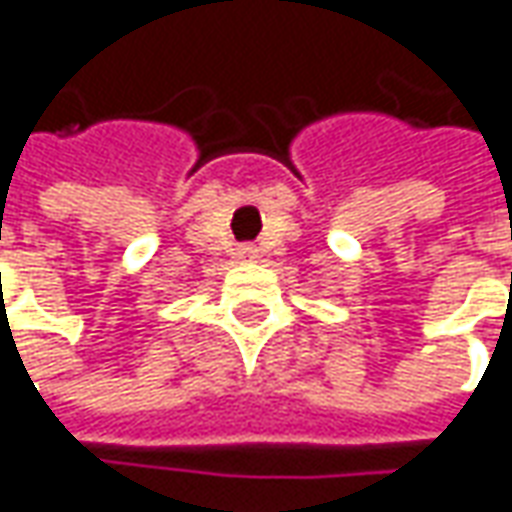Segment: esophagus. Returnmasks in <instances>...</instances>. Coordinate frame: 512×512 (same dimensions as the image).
<instances>
[{
	"label": "esophagus",
	"instance_id": "obj_1",
	"mask_svg": "<svg viewBox=\"0 0 512 512\" xmlns=\"http://www.w3.org/2000/svg\"><path fill=\"white\" fill-rule=\"evenodd\" d=\"M238 257L240 260H252V257H257V249L255 246H240Z\"/></svg>",
	"mask_w": 512,
	"mask_h": 512
}]
</instances>
